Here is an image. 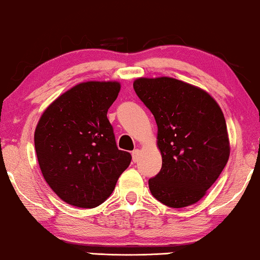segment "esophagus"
Segmentation results:
<instances>
[{
	"label": "esophagus",
	"mask_w": 260,
	"mask_h": 260,
	"mask_svg": "<svg viewBox=\"0 0 260 260\" xmlns=\"http://www.w3.org/2000/svg\"><path fill=\"white\" fill-rule=\"evenodd\" d=\"M131 155H133V161L137 162L138 158H140V150H138V149H135V150L131 152Z\"/></svg>",
	"instance_id": "34e87169"
}]
</instances>
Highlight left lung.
Wrapping results in <instances>:
<instances>
[{
    "mask_svg": "<svg viewBox=\"0 0 260 260\" xmlns=\"http://www.w3.org/2000/svg\"><path fill=\"white\" fill-rule=\"evenodd\" d=\"M134 90L157 124L162 168L149 179L155 199L168 207L198 202L230 156L225 117L207 92L168 77L140 78Z\"/></svg>",
    "mask_w": 260,
    "mask_h": 260,
    "instance_id": "obj_1",
    "label": "left lung"
}]
</instances>
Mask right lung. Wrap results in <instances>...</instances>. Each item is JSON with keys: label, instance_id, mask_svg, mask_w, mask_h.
<instances>
[{"label": "right lung", "instance_id": "right-lung-1", "mask_svg": "<svg viewBox=\"0 0 260 260\" xmlns=\"http://www.w3.org/2000/svg\"><path fill=\"white\" fill-rule=\"evenodd\" d=\"M120 90L116 81H87L55 99L34 135L46 182L67 204L93 208L115 189L131 155L117 148L108 110Z\"/></svg>", "mask_w": 260, "mask_h": 260}]
</instances>
